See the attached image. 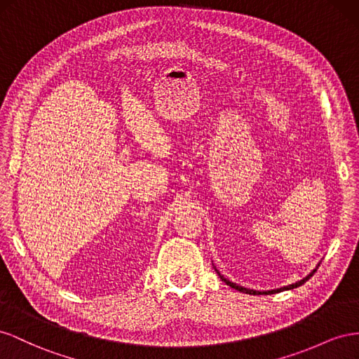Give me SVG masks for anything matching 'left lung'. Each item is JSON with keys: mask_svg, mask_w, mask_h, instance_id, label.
Returning <instances> with one entry per match:
<instances>
[{"mask_svg": "<svg viewBox=\"0 0 359 359\" xmlns=\"http://www.w3.org/2000/svg\"><path fill=\"white\" fill-rule=\"evenodd\" d=\"M316 272V269L309 275V276H305L304 280H301V281H298V283H294V284H290V285H285V287H281V289H275V290H269V292H257V290H251V289H245V287H241V285H238V284H234V283H231V281H229V280H225L224 276H221L219 275V278L227 284V285H230V287H233V289H236V290H239V292H243V293H248V294H273V293H278V292H283V290H290V289H294V287H299V285H302L305 281H309L311 276H313V273Z\"/></svg>", "mask_w": 359, "mask_h": 359, "instance_id": "1", "label": "left lung"}]
</instances>
